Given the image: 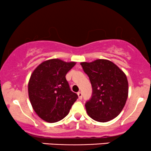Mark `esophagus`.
<instances>
[{
	"label": "esophagus",
	"mask_w": 151,
	"mask_h": 151,
	"mask_svg": "<svg viewBox=\"0 0 151 151\" xmlns=\"http://www.w3.org/2000/svg\"><path fill=\"white\" fill-rule=\"evenodd\" d=\"M77 95L78 96H79V99H82V93H81V91H79V92L77 93Z\"/></svg>",
	"instance_id": "1"
}]
</instances>
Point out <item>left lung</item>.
<instances>
[{
  "mask_svg": "<svg viewBox=\"0 0 151 151\" xmlns=\"http://www.w3.org/2000/svg\"><path fill=\"white\" fill-rule=\"evenodd\" d=\"M92 86V96L85 104L88 115L99 122H107L121 113L129 94L126 75L114 62L99 59L81 62Z\"/></svg>",
  "mask_w": 151,
  "mask_h": 151,
  "instance_id": "left-lung-1",
  "label": "left lung"
}]
</instances>
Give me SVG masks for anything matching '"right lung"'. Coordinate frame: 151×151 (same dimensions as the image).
<instances>
[{"label":"right lung","instance_id":"add662e5","mask_svg":"<svg viewBox=\"0 0 151 151\" xmlns=\"http://www.w3.org/2000/svg\"><path fill=\"white\" fill-rule=\"evenodd\" d=\"M75 65V62L51 59L42 62L32 72L28 96L35 112L42 120L49 123L62 120L77 99L65 77Z\"/></svg>","mask_w":151,"mask_h":151}]
</instances>
